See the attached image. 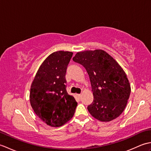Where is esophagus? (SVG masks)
Returning a JSON list of instances; mask_svg holds the SVG:
<instances>
[{
    "label": "esophagus",
    "instance_id": "34e87169",
    "mask_svg": "<svg viewBox=\"0 0 151 151\" xmlns=\"http://www.w3.org/2000/svg\"><path fill=\"white\" fill-rule=\"evenodd\" d=\"M76 95H77V97H79V98H81V96H82V95H81V94H76Z\"/></svg>",
    "mask_w": 151,
    "mask_h": 151
}]
</instances>
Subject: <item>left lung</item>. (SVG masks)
Segmentation results:
<instances>
[{"label": "left lung", "mask_w": 151, "mask_h": 151, "mask_svg": "<svg viewBox=\"0 0 151 151\" xmlns=\"http://www.w3.org/2000/svg\"><path fill=\"white\" fill-rule=\"evenodd\" d=\"M73 60L85 67L90 79L94 98L88 106L90 114L102 122L119 116L126 108L131 88L117 61L101 49L78 52Z\"/></svg>", "instance_id": "1"}]
</instances>
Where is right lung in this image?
I'll use <instances>...</instances> for the list:
<instances>
[{"label":"right lung","instance_id":"right-lung-1","mask_svg":"<svg viewBox=\"0 0 151 151\" xmlns=\"http://www.w3.org/2000/svg\"><path fill=\"white\" fill-rule=\"evenodd\" d=\"M73 53L56 51L47 56L32 82L30 102L38 117L49 126L59 127L73 117L77 106L65 89V73Z\"/></svg>","mask_w":151,"mask_h":151}]
</instances>
